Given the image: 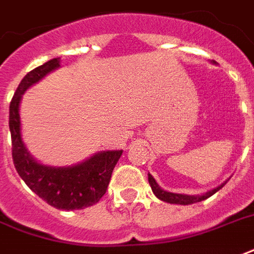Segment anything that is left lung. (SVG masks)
Here are the masks:
<instances>
[{"label": "left lung", "instance_id": "obj_1", "mask_svg": "<svg viewBox=\"0 0 254 254\" xmlns=\"http://www.w3.org/2000/svg\"><path fill=\"white\" fill-rule=\"evenodd\" d=\"M147 179H149V185H150L151 190H153V192L158 199L161 200L166 201V203H171V204H182V205H187V204H193V203H197V201L205 200L207 197L212 196L213 193L217 192L219 190L223 187V186L227 183H223L216 189L211 190L208 192L203 193V195H186V193H174V192H169V191H165L158 186V183L155 182V179L151 177L150 174H147Z\"/></svg>", "mask_w": 254, "mask_h": 254}]
</instances>
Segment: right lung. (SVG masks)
Segmentation results:
<instances>
[{
  "instance_id": "right-lung-1",
  "label": "right lung",
  "mask_w": 254,
  "mask_h": 254,
  "mask_svg": "<svg viewBox=\"0 0 254 254\" xmlns=\"http://www.w3.org/2000/svg\"><path fill=\"white\" fill-rule=\"evenodd\" d=\"M61 67V58L46 62L30 71L18 85L9 111L11 154L17 173L31 191L58 209L72 211L96 204L104 196L113 169L123 150L99 151L73 166L54 167L37 162L22 141L19 104L26 89Z\"/></svg>"
}]
</instances>
